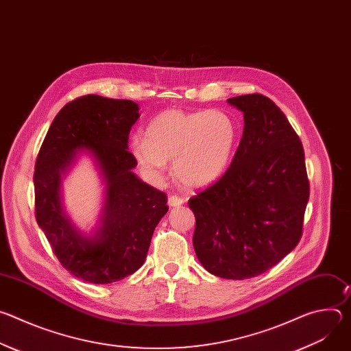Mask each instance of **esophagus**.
<instances>
[{
    "mask_svg": "<svg viewBox=\"0 0 351 351\" xmlns=\"http://www.w3.org/2000/svg\"><path fill=\"white\" fill-rule=\"evenodd\" d=\"M183 203H184V199H183L182 197L176 195V194L169 195V198H168V204H169L171 207H180Z\"/></svg>",
    "mask_w": 351,
    "mask_h": 351,
    "instance_id": "esophagus-1",
    "label": "esophagus"
}]
</instances>
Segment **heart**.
Wrapping results in <instances>:
<instances>
[{"label":"heart","instance_id":"b5f03b06","mask_svg":"<svg viewBox=\"0 0 351 351\" xmlns=\"http://www.w3.org/2000/svg\"><path fill=\"white\" fill-rule=\"evenodd\" d=\"M234 119L218 110L184 112L167 110L149 122L145 137L133 136L132 152L148 172L161 173L173 161L176 180L206 187L228 169L237 145Z\"/></svg>","mask_w":351,"mask_h":351}]
</instances>
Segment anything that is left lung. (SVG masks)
Returning a JSON list of instances; mask_svg holds the SVG:
<instances>
[{
  "instance_id": "8db88e82",
  "label": "left lung",
  "mask_w": 351,
  "mask_h": 351,
  "mask_svg": "<svg viewBox=\"0 0 351 351\" xmlns=\"http://www.w3.org/2000/svg\"><path fill=\"white\" fill-rule=\"evenodd\" d=\"M244 128L230 167L189 199L193 247L213 275L243 280L283 260L303 234L310 197L304 149L279 107L263 94L229 98Z\"/></svg>"
}]
</instances>
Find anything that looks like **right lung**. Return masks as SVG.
<instances>
[{
    "mask_svg": "<svg viewBox=\"0 0 351 351\" xmlns=\"http://www.w3.org/2000/svg\"><path fill=\"white\" fill-rule=\"evenodd\" d=\"M138 117V106L130 99L79 97L57 114L37 156V223L61 265L84 282L107 285L134 274L169 210L167 194L132 172L137 161L128 138ZM82 151L92 154L108 184L100 225L91 237L75 229L60 199V176Z\"/></svg>",
    "mask_w": 351,
    "mask_h": 351,
    "instance_id": "1",
    "label": "right lung"
}]
</instances>
